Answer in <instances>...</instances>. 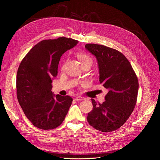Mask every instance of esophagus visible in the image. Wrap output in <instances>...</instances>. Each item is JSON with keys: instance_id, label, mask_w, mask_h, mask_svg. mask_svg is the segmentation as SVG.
I'll use <instances>...</instances> for the list:
<instances>
[{"instance_id": "esophagus-1", "label": "esophagus", "mask_w": 160, "mask_h": 160, "mask_svg": "<svg viewBox=\"0 0 160 160\" xmlns=\"http://www.w3.org/2000/svg\"><path fill=\"white\" fill-rule=\"evenodd\" d=\"M84 100H86V98L84 97H82L80 96H78L76 97V100H77V101H83Z\"/></svg>"}]
</instances>
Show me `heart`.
<instances>
[{"label":"heart","instance_id":"1","mask_svg":"<svg viewBox=\"0 0 160 160\" xmlns=\"http://www.w3.org/2000/svg\"><path fill=\"white\" fill-rule=\"evenodd\" d=\"M77 56H78V60L80 62L81 64H84L85 62H92V60H91L90 56H88L87 54H86L84 53L80 52V53L78 54V55H77Z\"/></svg>","mask_w":160,"mask_h":160}]
</instances>
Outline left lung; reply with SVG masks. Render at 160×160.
Returning <instances> with one entry per match:
<instances>
[{
  "mask_svg": "<svg viewBox=\"0 0 160 160\" xmlns=\"http://www.w3.org/2000/svg\"><path fill=\"white\" fill-rule=\"evenodd\" d=\"M86 49L93 54L99 69V81L108 90L102 104L92 99L93 110L87 120L103 132L120 128L134 109L138 92V80L130 62L119 51L104 45L87 44Z\"/></svg>",
  "mask_w": 160,
  "mask_h": 160,
  "instance_id": "1",
  "label": "left lung"
}]
</instances>
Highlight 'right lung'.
<instances>
[{
  "instance_id": "add662e5",
  "label": "right lung",
  "mask_w": 160,
  "mask_h": 160,
  "mask_svg": "<svg viewBox=\"0 0 160 160\" xmlns=\"http://www.w3.org/2000/svg\"><path fill=\"white\" fill-rule=\"evenodd\" d=\"M78 43V40L66 37L42 40L20 62L17 74V98L34 126L51 130L64 121L72 98L54 94L52 83L57 76L62 55Z\"/></svg>"
}]
</instances>
